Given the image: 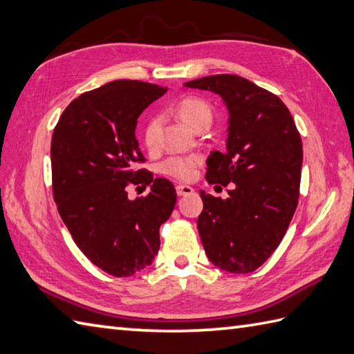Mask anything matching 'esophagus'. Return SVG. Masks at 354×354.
Listing matches in <instances>:
<instances>
[{
  "mask_svg": "<svg viewBox=\"0 0 354 354\" xmlns=\"http://www.w3.org/2000/svg\"><path fill=\"white\" fill-rule=\"evenodd\" d=\"M193 192H194L193 187H190V185H184V184L176 185V194H178V196H189V194H192Z\"/></svg>",
  "mask_w": 354,
  "mask_h": 354,
  "instance_id": "34e87169",
  "label": "esophagus"
}]
</instances>
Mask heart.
Wrapping results in <instances>:
<instances>
[{
  "mask_svg": "<svg viewBox=\"0 0 354 354\" xmlns=\"http://www.w3.org/2000/svg\"><path fill=\"white\" fill-rule=\"evenodd\" d=\"M175 112L192 129H196L202 123H212L213 117L212 106L198 97H184L175 104ZM158 135H160V120L156 117L149 118L145 129H142V142L147 149L156 147ZM198 162L199 160L194 156H170L161 164V170L165 175L185 181V179L193 176Z\"/></svg>",
  "mask_w": 354,
  "mask_h": 354,
  "instance_id": "obj_1",
  "label": "heart"
}]
</instances>
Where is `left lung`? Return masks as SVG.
I'll return each instance as SVG.
<instances>
[{
    "mask_svg": "<svg viewBox=\"0 0 354 354\" xmlns=\"http://www.w3.org/2000/svg\"><path fill=\"white\" fill-rule=\"evenodd\" d=\"M219 94L228 108L227 152L207 160L208 184L228 198L199 192V236L208 260L231 274L260 268L280 245L295 213L301 181V137L288 106L272 93L236 74L184 84Z\"/></svg>",
    "mask_w": 354,
    "mask_h": 354,
    "instance_id": "obj_1",
    "label": "left lung"
}]
</instances>
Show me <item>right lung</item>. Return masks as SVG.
<instances>
[{"label":"right lung","mask_w":354,"mask_h":354,"mask_svg":"<svg viewBox=\"0 0 354 354\" xmlns=\"http://www.w3.org/2000/svg\"><path fill=\"white\" fill-rule=\"evenodd\" d=\"M167 88L114 80L74 99L51 137L53 198L79 250L97 268L129 277L153 261L160 227L176 204L169 179L146 169L135 127L140 114ZM131 185H149L147 197L131 201Z\"/></svg>","instance_id":"right-lung-1"}]
</instances>
